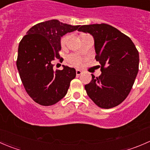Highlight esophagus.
Segmentation results:
<instances>
[{
  "mask_svg": "<svg viewBox=\"0 0 150 150\" xmlns=\"http://www.w3.org/2000/svg\"><path fill=\"white\" fill-rule=\"evenodd\" d=\"M82 74V71L80 70V69H77L76 70V75H80Z\"/></svg>",
  "mask_w": 150,
  "mask_h": 150,
  "instance_id": "34e87169",
  "label": "esophagus"
}]
</instances>
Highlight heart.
Listing matches in <instances>:
<instances>
[{
  "label": "heart",
  "instance_id": "heart-1",
  "mask_svg": "<svg viewBox=\"0 0 150 150\" xmlns=\"http://www.w3.org/2000/svg\"><path fill=\"white\" fill-rule=\"evenodd\" d=\"M68 38H69V35H64L62 38L61 39V41H60V44H61L62 47H64L65 46L67 41L68 40ZM82 58H81L80 57L76 55H69L67 57V62L69 63L70 65L74 66V67H80L82 64Z\"/></svg>",
  "mask_w": 150,
  "mask_h": 150
}]
</instances>
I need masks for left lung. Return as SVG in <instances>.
I'll return each mask as SVG.
<instances>
[{
	"label": "left lung",
	"instance_id": "1",
	"mask_svg": "<svg viewBox=\"0 0 150 150\" xmlns=\"http://www.w3.org/2000/svg\"><path fill=\"white\" fill-rule=\"evenodd\" d=\"M78 31L93 35L95 59L101 64L100 76L91 75V81L85 86L88 96L101 108L119 105L129 94L138 74V50L129 37L107 24L82 25Z\"/></svg>",
	"mask_w": 150,
	"mask_h": 150
}]
</instances>
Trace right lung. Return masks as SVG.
Here are the masks:
<instances>
[{"label":"right lung","mask_w":150,"mask_h":150,"mask_svg":"<svg viewBox=\"0 0 150 150\" xmlns=\"http://www.w3.org/2000/svg\"><path fill=\"white\" fill-rule=\"evenodd\" d=\"M78 28L79 25L52 19L32 27L21 40L16 67L25 91L36 103L53 105L67 94L76 71L67 66L54 71L52 61L55 59L63 61L59 54L61 37Z\"/></svg>","instance_id":"right-lung-1"}]
</instances>
